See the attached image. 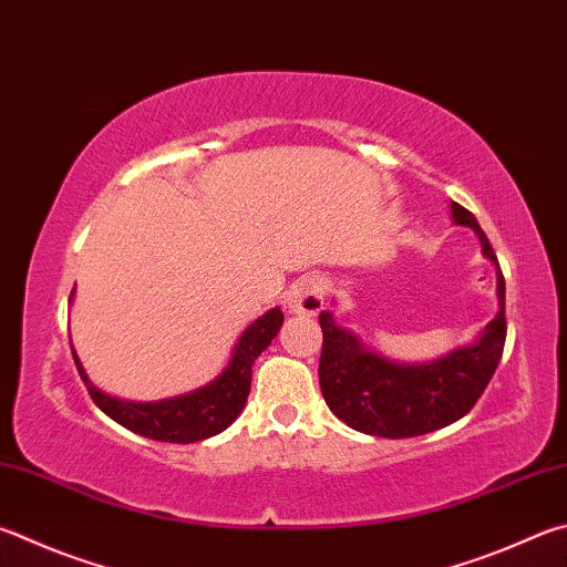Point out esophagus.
<instances>
[{
	"mask_svg": "<svg viewBox=\"0 0 567 567\" xmlns=\"http://www.w3.org/2000/svg\"><path fill=\"white\" fill-rule=\"evenodd\" d=\"M324 280L317 275H307L300 282H295L290 297H287V307L295 315H317L324 305Z\"/></svg>",
	"mask_w": 567,
	"mask_h": 567,
	"instance_id": "obj_1",
	"label": "esophagus"
}]
</instances>
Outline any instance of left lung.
I'll use <instances>...</instances> for the list:
<instances>
[{"mask_svg":"<svg viewBox=\"0 0 567 567\" xmlns=\"http://www.w3.org/2000/svg\"><path fill=\"white\" fill-rule=\"evenodd\" d=\"M454 220L478 233L483 255L498 265L486 233L463 205H451ZM501 310L483 329L478 342L456 349L431 364H394L357 342L354 334L337 327L329 312L319 315L322 354L319 386L322 396L342 419L362 434L409 439L454 424L476 406L488 386L506 344V280L498 270Z\"/></svg>","mask_w":567,"mask_h":567,"instance_id":"1","label":"left lung"}]
</instances>
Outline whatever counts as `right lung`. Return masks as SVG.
I'll return each instance as SVG.
<instances>
[{
  "label": "right lung",
  "mask_w": 567,
  "mask_h": 567,
  "mask_svg": "<svg viewBox=\"0 0 567 567\" xmlns=\"http://www.w3.org/2000/svg\"><path fill=\"white\" fill-rule=\"evenodd\" d=\"M285 315L277 310L265 312L260 319L245 329L230 364L215 379L213 384L203 386L190 394L176 399L156 401V404H136V401L113 399L104 391H99L89 382L84 369L74 354L81 382L86 384L89 396L104 411L106 416L118 421L133 434H141L153 441H168V444H195V441L210 439L228 429L248 401L250 382H252V362L270 347L277 329L282 327Z\"/></svg>",
  "instance_id": "right-lung-1"
}]
</instances>
